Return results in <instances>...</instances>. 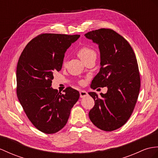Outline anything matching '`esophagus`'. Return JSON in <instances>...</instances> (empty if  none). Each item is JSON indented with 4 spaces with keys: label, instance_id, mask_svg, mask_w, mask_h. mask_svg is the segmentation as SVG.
<instances>
[{
    "label": "esophagus",
    "instance_id": "obj_1",
    "mask_svg": "<svg viewBox=\"0 0 158 158\" xmlns=\"http://www.w3.org/2000/svg\"><path fill=\"white\" fill-rule=\"evenodd\" d=\"M80 96L81 98H84V97H86V96H88V93L85 91V90H80Z\"/></svg>",
    "mask_w": 158,
    "mask_h": 158
}]
</instances>
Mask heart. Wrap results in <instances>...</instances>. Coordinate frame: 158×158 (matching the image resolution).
I'll return each instance as SVG.
<instances>
[{"label": "heart", "instance_id": "1", "mask_svg": "<svg viewBox=\"0 0 158 158\" xmlns=\"http://www.w3.org/2000/svg\"><path fill=\"white\" fill-rule=\"evenodd\" d=\"M78 55L81 58L82 61L85 60L90 57H96V52L93 49L88 46H82L78 50ZM81 84H83V82H80Z\"/></svg>", "mask_w": 158, "mask_h": 158}]
</instances>
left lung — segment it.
Masks as SVG:
<instances>
[{
    "instance_id": "left-lung-1",
    "label": "left lung",
    "mask_w": 158,
    "mask_h": 158,
    "mask_svg": "<svg viewBox=\"0 0 158 158\" xmlns=\"http://www.w3.org/2000/svg\"><path fill=\"white\" fill-rule=\"evenodd\" d=\"M84 36L98 45L101 53V69L90 87L108 88L101 98L88 93L94 101L88 115L98 129L112 131L126 123L136 105L141 85L136 56L128 41L112 29H99Z\"/></svg>"
}]
</instances>
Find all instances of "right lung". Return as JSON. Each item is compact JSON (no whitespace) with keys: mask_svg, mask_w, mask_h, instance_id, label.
<instances>
[{"mask_svg":"<svg viewBox=\"0 0 158 158\" xmlns=\"http://www.w3.org/2000/svg\"><path fill=\"white\" fill-rule=\"evenodd\" d=\"M80 35L43 33L29 42L17 66V94L29 121L40 131L55 133L67 123L80 97L72 87L58 92L51 87L61 70L65 52Z\"/></svg>","mask_w":158,"mask_h":158,"instance_id":"obj_1","label":"right lung"}]
</instances>
